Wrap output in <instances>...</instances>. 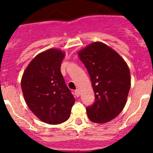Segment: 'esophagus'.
<instances>
[{
  "mask_svg": "<svg viewBox=\"0 0 153 153\" xmlns=\"http://www.w3.org/2000/svg\"><path fill=\"white\" fill-rule=\"evenodd\" d=\"M75 96H77V97H79L80 96V91H79V89H75Z\"/></svg>",
  "mask_w": 153,
  "mask_h": 153,
  "instance_id": "34e87169",
  "label": "esophagus"
}]
</instances>
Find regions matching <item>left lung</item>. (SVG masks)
I'll return each instance as SVG.
<instances>
[{"instance_id":"left-lung-1","label":"left lung","mask_w":153,"mask_h":153,"mask_svg":"<svg viewBox=\"0 0 153 153\" xmlns=\"http://www.w3.org/2000/svg\"><path fill=\"white\" fill-rule=\"evenodd\" d=\"M90 77L95 101L86 107L90 121L108 122L123 110L130 89V72L124 60L106 44L95 42L80 51Z\"/></svg>"}]
</instances>
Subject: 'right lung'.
Wrapping results in <instances>:
<instances>
[{
	"mask_svg": "<svg viewBox=\"0 0 153 153\" xmlns=\"http://www.w3.org/2000/svg\"><path fill=\"white\" fill-rule=\"evenodd\" d=\"M62 51L50 49L37 55L23 74L21 88L30 110L44 122L59 124L71 113L75 98L61 72Z\"/></svg>",
	"mask_w": 153,
	"mask_h": 153,
	"instance_id": "add662e5",
	"label": "right lung"
}]
</instances>
